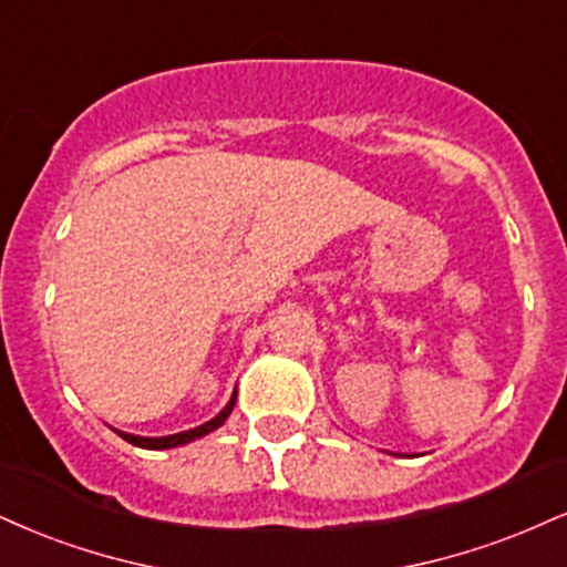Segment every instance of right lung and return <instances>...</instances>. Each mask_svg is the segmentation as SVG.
Listing matches in <instances>:
<instances>
[{
    "mask_svg": "<svg viewBox=\"0 0 567 567\" xmlns=\"http://www.w3.org/2000/svg\"><path fill=\"white\" fill-rule=\"evenodd\" d=\"M235 399H237V393L231 395L229 404L224 406L214 420L206 422V425H200V427H193V431H184V433H176V435H163V439H142V435H132V433H118V435L124 441L134 443V446H140V449H174V446H182V443H189V441L200 439V435L216 431V427H221L224 420L229 417L231 406H235Z\"/></svg>",
    "mask_w": 567,
    "mask_h": 567,
    "instance_id": "right-lung-1",
    "label": "right lung"
}]
</instances>
